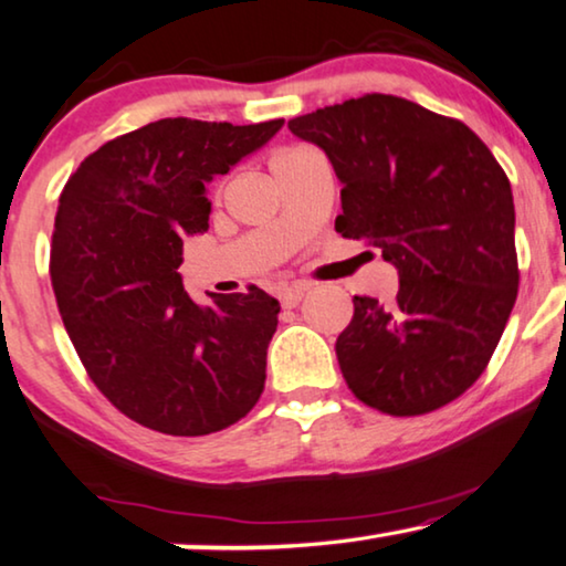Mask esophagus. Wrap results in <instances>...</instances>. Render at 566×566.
Instances as JSON below:
<instances>
[{"label": "esophagus", "instance_id": "obj_1", "mask_svg": "<svg viewBox=\"0 0 566 566\" xmlns=\"http://www.w3.org/2000/svg\"><path fill=\"white\" fill-rule=\"evenodd\" d=\"M303 296H306V285H289V289H283L281 293H277L283 308H296Z\"/></svg>", "mask_w": 566, "mask_h": 566}]
</instances>
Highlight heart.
<instances>
[{"label": "heart", "mask_w": 566, "mask_h": 566, "mask_svg": "<svg viewBox=\"0 0 566 566\" xmlns=\"http://www.w3.org/2000/svg\"><path fill=\"white\" fill-rule=\"evenodd\" d=\"M301 153H303V150H298V147H293V150H283V153H277L275 158H273V168H281V166H285V163L296 160Z\"/></svg>", "instance_id": "b5f03b06"}]
</instances>
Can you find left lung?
I'll list each match as a JSON object with an SVG mask.
<instances>
[{
    "instance_id": "left-lung-1",
    "label": "left lung",
    "mask_w": 566,
    "mask_h": 566,
    "mask_svg": "<svg viewBox=\"0 0 566 566\" xmlns=\"http://www.w3.org/2000/svg\"><path fill=\"white\" fill-rule=\"evenodd\" d=\"M342 184L334 229L396 265L392 301L355 296L337 339L349 390L390 416L460 398L501 342L515 296V209L505 170L460 119L390 94L289 122Z\"/></svg>"
}]
</instances>
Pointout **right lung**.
Returning a JSON list of instances; mask_svg holds the SVG:
<instances>
[{
    "label": "right lung",
    "mask_w": 566,
    "mask_h": 566,
    "mask_svg": "<svg viewBox=\"0 0 566 566\" xmlns=\"http://www.w3.org/2000/svg\"><path fill=\"white\" fill-rule=\"evenodd\" d=\"M281 127L158 119L104 143L63 188L51 244L63 326L96 388L147 429L222 431L265 388L281 303L258 285L196 303L178 268L186 237L209 229L207 184Z\"/></svg>",
    "instance_id": "obj_1"
}]
</instances>
